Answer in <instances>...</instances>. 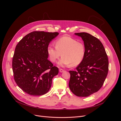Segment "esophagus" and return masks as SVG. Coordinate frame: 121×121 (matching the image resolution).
I'll use <instances>...</instances> for the list:
<instances>
[{"label": "esophagus", "mask_w": 121, "mask_h": 121, "mask_svg": "<svg viewBox=\"0 0 121 121\" xmlns=\"http://www.w3.org/2000/svg\"><path fill=\"white\" fill-rule=\"evenodd\" d=\"M59 71H60V72L62 73V72H63L64 71V70L62 69H59Z\"/></svg>", "instance_id": "34e87169"}]
</instances>
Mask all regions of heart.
<instances>
[{
  "mask_svg": "<svg viewBox=\"0 0 121 121\" xmlns=\"http://www.w3.org/2000/svg\"><path fill=\"white\" fill-rule=\"evenodd\" d=\"M56 46L49 44L47 52L50 60L55 63L63 56L58 62L60 66L71 65L75 66L80 64L86 55L84 44L69 36H63L56 41Z\"/></svg>",
  "mask_w": 121,
  "mask_h": 121,
  "instance_id": "heart-1",
  "label": "heart"
}]
</instances>
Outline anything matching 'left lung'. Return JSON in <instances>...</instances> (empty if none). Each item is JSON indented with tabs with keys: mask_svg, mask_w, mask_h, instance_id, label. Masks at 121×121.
Listing matches in <instances>:
<instances>
[{
	"mask_svg": "<svg viewBox=\"0 0 121 121\" xmlns=\"http://www.w3.org/2000/svg\"><path fill=\"white\" fill-rule=\"evenodd\" d=\"M75 34L82 38L86 55L76 71H69V87L75 95L88 97L97 92L104 83L108 72V58L104 46L98 38L87 32Z\"/></svg>",
	"mask_w": 121,
	"mask_h": 121,
	"instance_id": "8db88e82",
	"label": "left lung"
}]
</instances>
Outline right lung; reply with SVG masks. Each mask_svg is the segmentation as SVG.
Returning a JSON list of instances; mask_svg holds the SVG:
<instances>
[{
	"label": "right lung",
	"instance_id": "right-lung-1",
	"mask_svg": "<svg viewBox=\"0 0 121 121\" xmlns=\"http://www.w3.org/2000/svg\"><path fill=\"white\" fill-rule=\"evenodd\" d=\"M58 32L32 31L17 44L12 59L14 78L25 92L40 96L50 90L58 68L48 60L47 47Z\"/></svg>",
	"mask_w": 121,
	"mask_h": 121
}]
</instances>
